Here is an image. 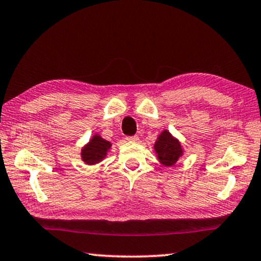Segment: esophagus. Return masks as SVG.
<instances>
[{"instance_id": "esophagus-1", "label": "esophagus", "mask_w": 261, "mask_h": 261, "mask_svg": "<svg viewBox=\"0 0 261 261\" xmlns=\"http://www.w3.org/2000/svg\"><path fill=\"white\" fill-rule=\"evenodd\" d=\"M138 139V136H130V137H126V140H129V142H137Z\"/></svg>"}]
</instances>
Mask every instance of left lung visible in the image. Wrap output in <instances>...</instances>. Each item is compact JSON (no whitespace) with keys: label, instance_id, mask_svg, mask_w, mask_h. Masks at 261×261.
I'll return each instance as SVG.
<instances>
[{"label":"left lung","instance_id":"8db88e82","mask_svg":"<svg viewBox=\"0 0 261 261\" xmlns=\"http://www.w3.org/2000/svg\"><path fill=\"white\" fill-rule=\"evenodd\" d=\"M154 150L160 163L165 166H173L182 154L180 143L168 131H163L155 142Z\"/></svg>","mask_w":261,"mask_h":261}]
</instances>
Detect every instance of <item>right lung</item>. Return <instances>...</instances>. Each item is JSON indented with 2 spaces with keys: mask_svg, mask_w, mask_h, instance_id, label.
Wrapping results in <instances>:
<instances>
[{
  "mask_svg": "<svg viewBox=\"0 0 261 261\" xmlns=\"http://www.w3.org/2000/svg\"><path fill=\"white\" fill-rule=\"evenodd\" d=\"M110 143L108 140L102 139L100 136H94L90 142L82 148L81 156L82 160L87 165H94L100 161L107 155V152L110 148Z\"/></svg>",
  "mask_w": 261,
  "mask_h": 261,
  "instance_id": "1",
  "label": "right lung"
}]
</instances>
